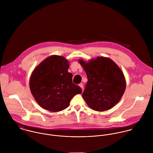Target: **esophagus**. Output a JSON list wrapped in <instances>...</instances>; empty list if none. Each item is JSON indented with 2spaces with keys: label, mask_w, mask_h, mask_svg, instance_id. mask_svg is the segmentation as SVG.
I'll return each instance as SVG.
<instances>
[{
  "label": "esophagus",
  "mask_w": 153,
  "mask_h": 153,
  "mask_svg": "<svg viewBox=\"0 0 153 153\" xmlns=\"http://www.w3.org/2000/svg\"><path fill=\"white\" fill-rule=\"evenodd\" d=\"M79 86L82 88V90L83 89V83H80V84H79Z\"/></svg>",
  "instance_id": "esophagus-1"
}]
</instances>
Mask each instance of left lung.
<instances>
[{
  "mask_svg": "<svg viewBox=\"0 0 153 153\" xmlns=\"http://www.w3.org/2000/svg\"><path fill=\"white\" fill-rule=\"evenodd\" d=\"M86 73L88 82L82 97L96 111H105L120 100L125 92V77L119 67L110 59L98 57L86 62L79 60Z\"/></svg>",
  "mask_w": 153,
  "mask_h": 153,
  "instance_id": "obj_1",
  "label": "left lung"
}]
</instances>
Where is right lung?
I'll list each match as a JSON object with an SVG mask.
<instances>
[{
    "mask_svg": "<svg viewBox=\"0 0 153 153\" xmlns=\"http://www.w3.org/2000/svg\"><path fill=\"white\" fill-rule=\"evenodd\" d=\"M68 61L64 57L53 56L34 69L30 88L42 108L51 112L61 111L68 107L74 96L82 93L81 88L73 83V75L68 72Z\"/></svg>",
    "mask_w": 153,
    "mask_h": 153,
    "instance_id": "1",
    "label": "right lung"
}]
</instances>
